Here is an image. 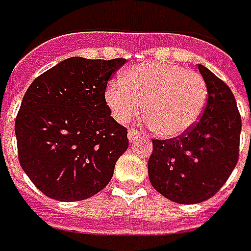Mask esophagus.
Here are the masks:
<instances>
[{
	"instance_id": "34e87169",
	"label": "esophagus",
	"mask_w": 251,
	"mask_h": 251,
	"mask_svg": "<svg viewBox=\"0 0 251 251\" xmlns=\"http://www.w3.org/2000/svg\"><path fill=\"white\" fill-rule=\"evenodd\" d=\"M127 137L130 141H134L136 139H139L140 137V132L137 129H129V132H127Z\"/></svg>"
}]
</instances>
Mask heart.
<instances>
[{"mask_svg": "<svg viewBox=\"0 0 251 251\" xmlns=\"http://www.w3.org/2000/svg\"><path fill=\"white\" fill-rule=\"evenodd\" d=\"M112 117L127 124L140 111L158 136L176 137L201 118L207 101L202 76L181 66L144 63L127 68L121 81L108 83L104 93Z\"/></svg>", "mask_w": 251, "mask_h": 251, "instance_id": "b5f03b06", "label": "heart"}]
</instances>
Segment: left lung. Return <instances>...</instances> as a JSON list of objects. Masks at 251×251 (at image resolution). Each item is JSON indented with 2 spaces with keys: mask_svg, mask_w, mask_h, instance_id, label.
<instances>
[{
  "mask_svg": "<svg viewBox=\"0 0 251 251\" xmlns=\"http://www.w3.org/2000/svg\"><path fill=\"white\" fill-rule=\"evenodd\" d=\"M207 86L201 119L183 134L152 140L148 177L155 190L176 203H201L226 184L239 159L242 119L232 90L198 64Z\"/></svg>",
  "mask_w": 251,
  "mask_h": 251,
  "instance_id": "8db88e82",
  "label": "left lung"
}]
</instances>
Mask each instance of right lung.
Segmentation results:
<instances>
[{
  "label": "right lung",
  "mask_w": 251,
  "mask_h": 251,
  "mask_svg": "<svg viewBox=\"0 0 251 251\" xmlns=\"http://www.w3.org/2000/svg\"><path fill=\"white\" fill-rule=\"evenodd\" d=\"M125 63L70 57L28 86L15 122L18 156L44 195L83 201L110 183L129 140L127 129L111 117L104 93Z\"/></svg>",
  "instance_id": "right-lung-1"
}]
</instances>
